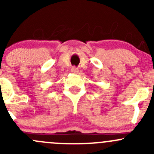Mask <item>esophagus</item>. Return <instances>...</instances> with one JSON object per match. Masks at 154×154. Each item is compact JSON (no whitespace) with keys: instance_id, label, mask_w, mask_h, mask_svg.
Instances as JSON below:
<instances>
[{"instance_id":"34e87169","label":"esophagus","mask_w":154,"mask_h":154,"mask_svg":"<svg viewBox=\"0 0 154 154\" xmlns=\"http://www.w3.org/2000/svg\"><path fill=\"white\" fill-rule=\"evenodd\" d=\"M71 72L76 74V73L78 72V69H77V68H76V67H72L71 68Z\"/></svg>"}]
</instances>
